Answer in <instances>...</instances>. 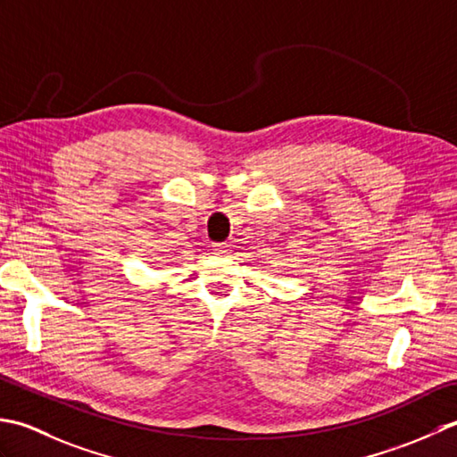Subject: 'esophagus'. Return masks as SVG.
<instances>
[{
	"instance_id": "obj_1",
	"label": "esophagus",
	"mask_w": 457,
	"mask_h": 457,
	"mask_svg": "<svg viewBox=\"0 0 457 457\" xmlns=\"http://www.w3.org/2000/svg\"><path fill=\"white\" fill-rule=\"evenodd\" d=\"M212 250H215V254H219V256H227L230 246L227 245V242H217V245H212Z\"/></svg>"
}]
</instances>
